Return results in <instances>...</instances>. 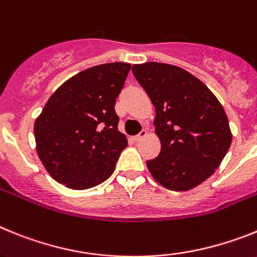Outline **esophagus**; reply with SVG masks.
Masks as SVG:
<instances>
[{"label":"esophagus","mask_w":257,"mask_h":257,"mask_svg":"<svg viewBox=\"0 0 257 257\" xmlns=\"http://www.w3.org/2000/svg\"><path fill=\"white\" fill-rule=\"evenodd\" d=\"M146 136H147V131H145V129H142V131L140 132V133H138V135L135 137V141H141L142 138L146 137Z\"/></svg>","instance_id":"obj_1"}]
</instances>
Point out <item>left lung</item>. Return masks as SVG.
Segmentation results:
<instances>
[{
  "label": "left lung",
  "mask_w": 257,
  "mask_h": 257,
  "mask_svg": "<svg viewBox=\"0 0 257 257\" xmlns=\"http://www.w3.org/2000/svg\"><path fill=\"white\" fill-rule=\"evenodd\" d=\"M132 72L156 111L154 125L162 150L146 162L151 176L175 191L206 181L231 144L221 103L199 79L177 66L147 62L135 64Z\"/></svg>",
  "instance_id": "left-lung-1"
}]
</instances>
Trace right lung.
I'll use <instances>...</instances> for the list:
<instances>
[{"mask_svg":"<svg viewBox=\"0 0 257 257\" xmlns=\"http://www.w3.org/2000/svg\"><path fill=\"white\" fill-rule=\"evenodd\" d=\"M131 64L94 66L53 93L35 121L36 149L49 175L75 190L102 184L128 145L115 102Z\"/></svg>","mask_w":257,"mask_h":257,"instance_id":"add662e5","label":"right lung"}]
</instances>
